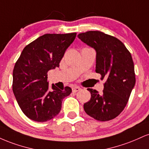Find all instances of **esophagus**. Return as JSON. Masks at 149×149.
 Masks as SVG:
<instances>
[{
	"label": "esophagus",
	"instance_id": "obj_1",
	"mask_svg": "<svg viewBox=\"0 0 149 149\" xmlns=\"http://www.w3.org/2000/svg\"><path fill=\"white\" fill-rule=\"evenodd\" d=\"M81 90V88H80V87H73L72 88V91L73 92H74V93H76L78 91H80V90Z\"/></svg>",
	"mask_w": 149,
	"mask_h": 149
}]
</instances>
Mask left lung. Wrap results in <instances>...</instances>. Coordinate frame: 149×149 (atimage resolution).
I'll list each match as a JSON object with an SVG mask.
<instances>
[{"label": "left lung", "mask_w": 149, "mask_h": 149, "mask_svg": "<svg viewBox=\"0 0 149 149\" xmlns=\"http://www.w3.org/2000/svg\"><path fill=\"white\" fill-rule=\"evenodd\" d=\"M78 37L96 50L95 71L105 79L102 94L88 89L91 98L84 104L85 111L100 121L115 118L127 105L136 81L130 52L117 38L99 31L79 33Z\"/></svg>", "instance_id": "left-lung-1"}]
</instances>
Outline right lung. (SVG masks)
Here are the masks:
<instances>
[{"instance_id": "add662e5", "label": "right lung", "mask_w": 149, "mask_h": 149, "mask_svg": "<svg viewBox=\"0 0 149 149\" xmlns=\"http://www.w3.org/2000/svg\"><path fill=\"white\" fill-rule=\"evenodd\" d=\"M76 33H47L24 48L13 69V90L22 112L36 122H46L59 114L61 102L72 90L49 87V70L59 67Z\"/></svg>"}]
</instances>
